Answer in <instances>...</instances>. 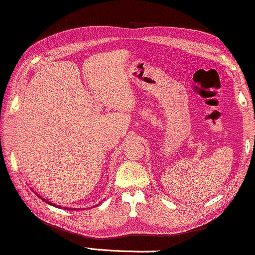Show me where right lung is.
<instances>
[{
	"label": "right lung",
	"mask_w": 255,
	"mask_h": 255,
	"mask_svg": "<svg viewBox=\"0 0 255 255\" xmlns=\"http://www.w3.org/2000/svg\"><path fill=\"white\" fill-rule=\"evenodd\" d=\"M37 196H38V197H40V196H39V195H37ZM40 198H41V200H43L44 202H46V203H48V204H51V205H53V207H57V208H61V207H60V205H55L54 203H52V202H50V201H47V200H45V198H43V197H40ZM65 209H66V208H65ZM71 210H72V208H71Z\"/></svg>",
	"instance_id": "1"
}]
</instances>
